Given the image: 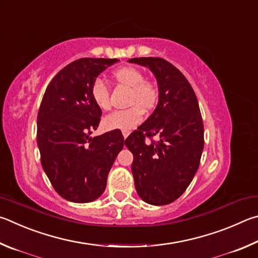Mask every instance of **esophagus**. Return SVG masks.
<instances>
[{
    "mask_svg": "<svg viewBox=\"0 0 258 258\" xmlns=\"http://www.w3.org/2000/svg\"><path fill=\"white\" fill-rule=\"evenodd\" d=\"M122 135H123V138L125 139L126 137L129 136V132H128V130H123V132H122Z\"/></svg>",
    "mask_w": 258,
    "mask_h": 258,
    "instance_id": "esophagus-1",
    "label": "esophagus"
}]
</instances>
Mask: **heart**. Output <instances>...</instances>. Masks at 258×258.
I'll return each mask as SVG.
<instances>
[{"label": "heart", "mask_w": 258, "mask_h": 258, "mask_svg": "<svg viewBox=\"0 0 258 258\" xmlns=\"http://www.w3.org/2000/svg\"><path fill=\"white\" fill-rule=\"evenodd\" d=\"M112 78L116 84L130 89L128 105L132 107L111 112L103 119V125L107 130H130L142 122L143 110H152L156 105L159 87L154 81L144 78L142 70L130 66L117 68L112 72ZM90 94L101 110L106 111L111 107L110 90L101 78L94 80Z\"/></svg>", "instance_id": "b5f03b06"}]
</instances>
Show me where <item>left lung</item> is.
<instances>
[{"mask_svg": "<svg viewBox=\"0 0 258 258\" xmlns=\"http://www.w3.org/2000/svg\"><path fill=\"white\" fill-rule=\"evenodd\" d=\"M129 62L150 68L160 92L155 111L124 142L134 155L135 186L148 204L166 205L182 195L200 166L204 148L200 105L186 77L164 58L135 57Z\"/></svg>", "mask_w": 258, "mask_h": 258, "instance_id": "8db88e82", "label": "left lung"}]
</instances>
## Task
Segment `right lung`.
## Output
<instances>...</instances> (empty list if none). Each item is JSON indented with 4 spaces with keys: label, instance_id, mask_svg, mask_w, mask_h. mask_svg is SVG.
<instances>
[{
    "label": "right lung",
    "instance_id": "add662e5",
    "mask_svg": "<svg viewBox=\"0 0 258 258\" xmlns=\"http://www.w3.org/2000/svg\"><path fill=\"white\" fill-rule=\"evenodd\" d=\"M116 58L83 57L71 62L48 84L37 115L40 163L55 191L74 203H89L105 190L107 174L124 145L119 130L89 137L102 110L90 88Z\"/></svg>",
    "mask_w": 258,
    "mask_h": 258
}]
</instances>
